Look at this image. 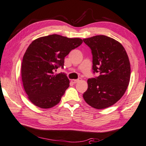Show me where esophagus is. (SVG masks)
<instances>
[{"mask_svg":"<svg viewBox=\"0 0 146 146\" xmlns=\"http://www.w3.org/2000/svg\"><path fill=\"white\" fill-rule=\"evenodd\" d=\"M80 80H81V79H80V78H79V79H72V80H71V82H72L73 83L75 84V83H77V82H78L79 81H80Z\"/></svg>","mask_w":146,"mask_h":146,"instance_id":"1","label":"esophagus"}]
</instances>
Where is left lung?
<instances>
[{"label":"left lung","mask_w":146,"mask_h":146,"mask_svg":"<svg viewBox=\"0 0 146 146\" xmlns=\"http://www.w3.org/2000/svg\"><path fill=\"white\" fill-rule=\"evenodd\" d=\"M92 54V69L98 77L89 79L82 96L91 107L102 110L118 102L125 94L130 78V61L120 42L105 35L84 38Z\"/></svg>","instance_id":"obj_1"}]
</instances>
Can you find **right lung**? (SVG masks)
<instances>
[{
  "instance_id": "add662e5",
  "label": "right lung",
  "mask_w": 146,
  "mask_h": 146,
  "mask_svg": "<svg viewBox=\"0 0 146 146\" xmlns=\"http://www.w3.org/2000/svg\"><path fill=\"white\" fill-rule=\"evenodd\" d=\"M82 43L81 38L54 34L36 38L28 46L21 64V79L28 98L35 106L48 109L60 102L69 80L65 73L54 71L64 68L65 57Z\"/></svg>"
}]
</instances>
